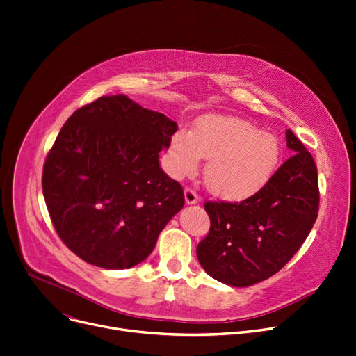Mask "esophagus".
Listing matches in <instances>:
<instances>
[{"label": "esophagus", "instance_id": "1", "mask_svg": "<svg viewBox=\"0 0 356 356\" xmlns=\"http://www.w3.org/2000/svg\"><path fill=\"white\" fill-rule=\"evenodd\" d=\"M184 199H186L187 204H195V203L199 202V196H197V193L193 191L192 187H186L184 188Z\"/></svg>", "mask_w": 356, "mask_h": 356}]
</instances>
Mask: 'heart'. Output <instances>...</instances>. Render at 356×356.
<instances>
[{
  "instance_id": "obj_1",
  "label": "heart",
  "mask_w": 356,
  "mask_h": 356,
  "mask_svg": "<svg viewBox=\"0 0 356 356\" xmlns=\"http://www.w3.org/2000/svg\"><path fill=\"white\" fill-rule=\"evenodd\" d=\"M209 159L204 181L211 193L241 202L260 193L276 175L282 150L275 134L234 115L197 118L193 133L179 129L170 140L169 172L193 173Z\"/></svg>"
}]
</instances>
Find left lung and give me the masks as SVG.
<instances>
[{
	"label": "left lung",
	"instance_id": "1",
	"mask_svg": "<svg viewBox=\"0 0 356 356\" xmlns=\"http://www.w3.org/2000/svg\"><path fill=\"white\" fill-rule=\"evenodd\" d=\"M286 145L295 154L262 192L241 203H204L210 230L196 254L213 279L236 288L262 282L289 262L312 230L319 210L316 164L291 130Z\"/></svg>",
	"mask_w": 356,
	"mask_h": 356
}]
</instances>
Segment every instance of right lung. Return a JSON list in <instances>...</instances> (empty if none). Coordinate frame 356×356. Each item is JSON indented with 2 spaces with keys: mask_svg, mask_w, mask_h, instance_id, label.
<instances>
[{
  "mask_svg": "<svg viewBox=\"0 0 356 356\" xmlns=\"http://www.w3.org/2000/svg\"><path fill=\"white\" fill-rule=\"evenodd\" d=\"M176 131V122L123 94L64 123L44 163L42 193L60 239L84 262L129 269L152 253L184 206L183 187L159 164Z\"/></svg>",
  "mask_w": 356,
  "mask_h": 356,
  "instance_id": "add662e5",
  "label": "right lung"
}]
</instances>
